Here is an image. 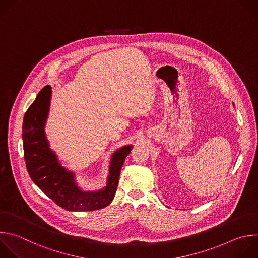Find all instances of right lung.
<instances>
[{"instance_id": "right-lung-1", "label": "right lung", "mask_w": 258, "mask_h": 258, "mask_svg": "<svg viewBox=\"0 0 258 258\" xmlns=\"http://www.w3.org/2000/svg\"><path fill=\"white\" fill-rule=\"evenodd\" d=\"M51 98L49 85L37 94L27 109L22 125V139L26 168L32 181L57 206L71 212H87L107 207L117 189L120 170L133 145L115 151L110 159L106 186L95 191H84L78 186L75 173L59 163L49 148L45 135Z\"/></svg>"}]
</instances>
